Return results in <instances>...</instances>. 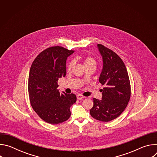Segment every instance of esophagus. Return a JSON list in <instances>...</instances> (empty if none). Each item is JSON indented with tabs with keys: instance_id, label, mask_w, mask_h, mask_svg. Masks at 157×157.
Wrapping results in <instances>:
<instances>
[{
	"instance_id": "obj_1",
	"label": "esophagus",
	"mask_w": 157,
	"mask_h": 157,
	"mask_svg": "<svg viewBox=\"0 0 157 157\" xmlns=\"http://www.w3.org/2000/svg\"><path fill=\"white\" fill-rule=\"evenodd\" d=\"M83 98H84V96H82L81 94H78L77 95V99L78 100H81V99H82Z\"/></svg>"
}]
</instances>
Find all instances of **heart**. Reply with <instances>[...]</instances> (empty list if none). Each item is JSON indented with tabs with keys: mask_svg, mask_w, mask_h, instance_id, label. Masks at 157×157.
<instances>
[{
	"mask_svg": "<svg viewBox=\"0 0 157 157\" xmlns=\"http://www.w3.org/2000/svg\"><path fill=\"white\" fill-rule=\"evenodd\" d=\"M83 62H84V64L85 66H89V65H91V64H96V60L94 58L90 56H86L83 58ZM74 65V63L73 61H70L68 66H67V71H70L71 70V69L73 68V66Z\"/></svg>",
	"mask_w": 157,
	"mask_h": 157,
	"instance_id": "obj_1",
	"label": "heart"
}]
</instances>
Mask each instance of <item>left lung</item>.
<instances>
[{
	"mask_svg": "<svg viewBox=\"0 0 157 157\" xmlns=\"http://www.w3.org/2000/svg\"><path fill=\"white\" fill-rule=\"evenodd\" d=\"M103 59V68L99 81L105 87L102 98L93 99L91 116L102 122H109L118 117L126 108L131 95L130 82L126 67L122 59L113 50L98 44Z\"/></svg>",
	"mask_w": 157,
	"mask_h": 157,
	"instance_id": "1",
	"label": "left lung"
}]
</instances>
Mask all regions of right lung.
<instances>
[{
    "instance_id": "right-lung-1",
    "label": "right lung",
    "mask_w": 157,
    "mask_h": 157,
    "mask_svg": "<svg viewBox=\"0 0 157 157\" xmlns=\"http://www.w3.org/2000/svg\"><path fill=\"white\" fill-rule=\"evenodd\" d=\"M74 53L62 47H52L41 52L33 61L29 77L30 104L38 116L51 124L68 120L70 107L76 96L71 93H60L58 81L66 74V61Z\"/></svg>"
}]
</instances>
